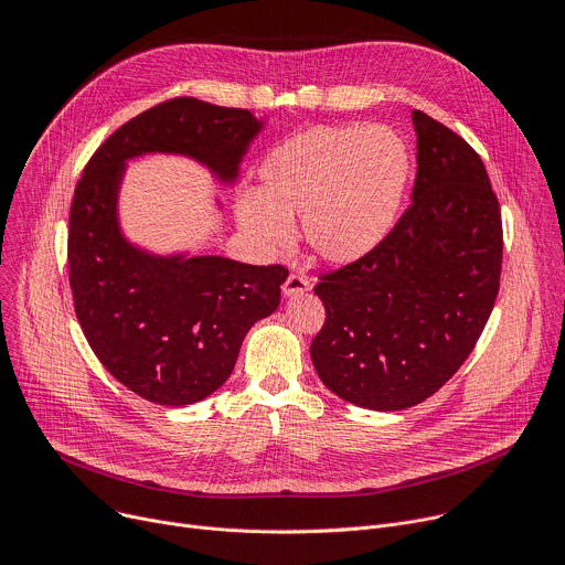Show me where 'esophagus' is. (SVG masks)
<instances>
[{"label":"esophagus","instance_id":"esophagus-1","mask_svg":"<svg viewBox=\"0 0 565 565\" xmlns=\"http://www.w3.org/2000/svg\"><path fill=\"white\" fill-rule=\"evenodd\" d=\"M312 288V281L308 279V277H303V275H288V279L284 281V295L286 297H295V295H301V292H306V290H310Z\"/></svg>","mask_w":565,"mask_h":565}]
</instances>
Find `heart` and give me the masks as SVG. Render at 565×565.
<instances>
[{"label": "heart", "mask_w": 565, "mask_h": 565, "mask_svg": "<svg viewBox=\"0 0 565 565\" xmlns=\"http://www.w3.org/2000/svg\"><path fill=\"white\" fill-rule=\"evenodd\" d=\"M257 194L236 199V218L264 250L284 248L301 216L308 248L327 264L349 266L397 223L412 153L384 125H321L273 147L259 163Z\"/></svg>", "instance_id": "obj_1"}]
</instances>
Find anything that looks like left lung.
Instances as JSON below:
<instances>
[{
	"label": "left lung",
	"mask_w": 565,
	"mask_h": 565,
	"mask_svg": "<svg viewBox=\"0 0 565 565\" xmlns=\"http://www.w3.org/2000/svg\"><path fill=\"white\" fill-rule=\"evenodd\" d=\"M412 205L369 257L321 277L319 380L371 412L434 395L473 351L499 295L503 225L480 156L423 111Z\"/></svg>",
	"instance_id": "8db88e82"
}]
</instances>
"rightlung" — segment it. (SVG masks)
Returning a JSON list of instances; mask_svg holds the SVG:
<instances>
[{"mask_svg": "<svg viewBox=\"0 0 565 565\" xmlns=\"http://www.w3.org/2000/svg\"><path fill=\"white\" fill-rule=\"evenodd\" d=\"M264 127L248 109L160 103L116 129L75 188L68 284L77 321L103 366L156 405H194L230 377L248 331L277 310L288 270L134 244L118 214L127 163L185 156L230 188Z\"/></svg>", "mask_w": 565, "mask_h": 565, "instance_id": "add662e5", "label": "right lung"}]
</instances>
